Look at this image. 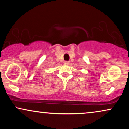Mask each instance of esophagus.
Wrapping results in <instances>:
<instances>
[{
  "mask_svg": "<svg viewBox=\"0 0 129 129\" xmlns=\"http://www.w3.org/2000/svg\"><path fill=\"white\" fill-rule=\"evenodd\" d=\"M65 65H69L70 64V62L68 61H66L65 62Z\"/></svg>",
  "mask_w": 129,
  "mask_h": 129,
  "instance_id": "1",
  "label": "esophagus"
}]
</instances>
